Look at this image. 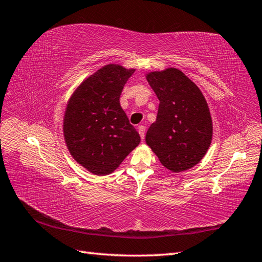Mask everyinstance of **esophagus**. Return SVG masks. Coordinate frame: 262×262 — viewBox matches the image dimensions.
<instances>
[{"mask_svg": "<svg viewBox=\"0 0 262 262\" xmlns=\"http://www.w3.org/2000/svg\"><path fill=\"white\" fill-rule=\"evenodd\" d=\"M137 130H138V133H140V136L142 138V141H144V137H145V126H143V125L138 126Z\"/></svg>", "mask_w": 262, "mask_h": 262, "instance_id": "esophagus-1", "label": "esophagus"}]
</instances>
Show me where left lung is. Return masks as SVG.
I'll list each match as a JSON object with an SVG mask.
<instances>
[{
  "label": "left lung",
  "instance_id": "8db88e82",
  "mask_svg": "<svg viewBox=\"0 0 262 262\" xmlns=\"http://www.w3.org/2000/svg\"><path fill=\"white\" fill-rule=\"evenodd\" d=\"M146 80L160 100L157 120L146 133V144L170 171L191 169L205 157L213 136L204 94L174 68L151 72Z\"/></svg>",
  "mask_w": 262,
  "mask_h": 262
}]
</instances>
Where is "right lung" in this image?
Here are the masks:
<instances>
[{"instance_id": "add662e5", "label": "right lung", "mask_w": 262, "mask_h": 262, "mask_svg": "<svg viewBox=\"0 0 262 262\" xmlns=\"http://www.w3.org/2000/svg\"><path fill=\"white\" fill-rule=\"evenodd\" d=\"M135 70L108 64L77 86L66 105L63 132L72 157L91 173L114 172L141 142L119 98Z\"/></svg>"}]
</instances>
